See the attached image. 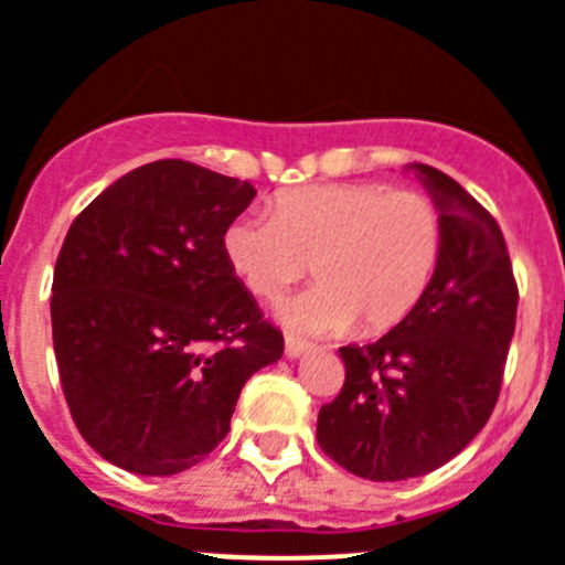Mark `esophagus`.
Segmentation results:
<instances>
[{
    "instance_id": "1",
    "label": "esophagus",
    "mask_w": 565,
    "mask_h": 565,
    "mask_svg": "<svg viewBox=\"0 0 565 565\" xmlns=\"http://www.w3.org/2000/svg\"><path fill=\"white\" fill-rule=\"evenodd\" d=\"M311 350V344L300 342V339L295 337H287V342H284V353H287V359H300V355H306Z\"/></svg>"
}]
</instances>
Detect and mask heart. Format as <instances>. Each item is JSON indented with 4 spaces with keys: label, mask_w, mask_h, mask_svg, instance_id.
Masks as SVG:
<instances>
[{
    "label": "heart",
    "mask_w": 565,
    "mask_h": 565,
    "mask_svg": "<svg viewBox=\"0 0 565 565\" xmlns=\"http://www.w3.org/2000/svg\"><path fill=\"white\" fill-rule=\"evenodd\" d=\"M234 276L276 300L309 273L320 284L281 306L300 333H359L399 326L428 295L441 254L445 217L422 193L381 184H315L287 190L273 217L248 212L223 232Z\"/></svg>",
    "instance_id": "1"
}]
</instances>
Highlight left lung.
Here are the masks:
<instances>
[{"label": "left lung", "instance_id": "left-lung-1", "mask_svg": "<svg viewBox=\"0 0 565 565\" xmlns=\"http://www.w3.org/2000/svg\"><path fill=\"white\" fill-rule=\"evenodd\" d=\"M445 217L428 295L377 342L339 348L344 386L317 416L322 452L375 483L445 467L483 430L500 397L519 289L494 217L447 173L405 166Z\"/></svg>", "mask_w": 565, "mask_h": 565}]
</instances>
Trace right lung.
I'll list each match as a JSON object with an SVG mask.
<instances>
[{"mask_svg": "<svg viewBox=\"0 0 565 565\" xmlns=\"http://www.w3.org/2000/svg\"><path fill=\"white\" fill-rule=\"evenodd\" d=\"M250 182L182 160L140 166L71 223L54 265L52 337L82 439L166 478L228 434L245 381L284 353L228 267L223 232Z\"/></svg>", "mask_w": 565, "mask_h": 565, "instance_id": "obj_1", "label": "right lung"}]
</instances>
